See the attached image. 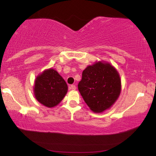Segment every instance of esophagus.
<instances>
[{
    "label": "esophagus",
    "instance_id": "esophagus-1",
    "mask_svg": "<svg viewBox=\"0 0 156 156\" xmlns=\"http://www.w3.org/2000/svg\"><path fill=\"white\" fill-rule=\"evenodd\" d=\"M69 89H71V90H75L76 89V86L75 85H71L69 87Z\"/></svg>",
    "mask_w": 156,
    "mask_h": 156
}]
</instances>
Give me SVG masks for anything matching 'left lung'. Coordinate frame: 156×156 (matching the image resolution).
Masks as SVG:
<instances>
[{
    "instance_id": "1",
    "label": "left lung",
    "mask_w": 156,
    "mask_h": 156,
    "mask_svg": "<svg viewBox=\"0 0 156 156\" xmlns=\"http://www.w3.org/2000/svg\"><path fill=\"white\" fill-rule=\"evenodd\" d=\"M78 89L92 112H103L109 108L120 95V76L111 64L98 62L83 71Z\"/></svg>"
}]
</instances>
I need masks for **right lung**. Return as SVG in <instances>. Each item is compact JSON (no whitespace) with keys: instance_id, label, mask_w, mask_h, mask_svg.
<instances>
[{"instance_id":"right-lung-1","label":"right lung","mask_w":156,"mask_h":156,"mask_svg":"<svg viewBox=\"0 0 156 156\" xmlns=\"http://www.w3.org/2000/svg\"><path fill=\"white\" fill-rule=\"evenodd\" d=\"M68 87L64 79L54 69H48L39 74L34 86L35 99L47 107H55L67 92Z\"/></svg>"}]
</instances>
